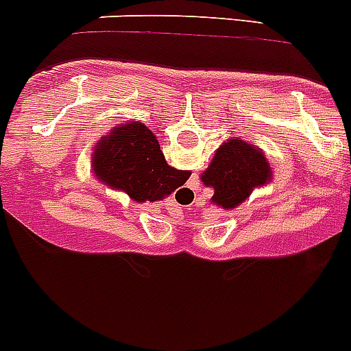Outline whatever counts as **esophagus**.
I'll return each instance as SVG.
<instances>
[{"instance_id": "34e87169", "label": "esophagus", "mask_w": 351, "mask_h": 351, "mask_svg": "<svg viewBox=\"0 0 351 351\" xmlns=\"http://www.w3.org/2000/svg\"><path fill=\"white\" fill-rule=\"evenodd\" d=\"M178 213H180V211H178ZM175 215H176V213H175Z\"/></svg>"}]
</instances>
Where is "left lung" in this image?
<instances>
[{
  "label": "left lung",
  "instance_id": "1",
  "mask_svg": "<svg viewBox=\"0 0 351 351\" xmlns=\"http://www.w3.org/2000/svg\"><path fill=\"white\" fill-rule=\"evenodd\" d=\"M271 180L273 171L264 152L239 138L220 145L201 175V182L213 189L211 203L223 210H234L254 189L264 187Z\"/></svg>",
  "mask_w": 351,
  "mask_h": 351
}]
</instances>
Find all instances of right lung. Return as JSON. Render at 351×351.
Here are the masks:
<instances>
[{
    "label": "right lung",
    "mask_w": 351,
    "mask_h": 351,
    "mask_svg": "<svg viewBox=\"0 0 351 351\" xmlns=\"http://www.w3.org/2000/svg\"><path fill=\"white\" fill-rule=\"evenodd\" d=\"M97 180L132 201H160L187 182V171L171 168L154 132L141 122L113 128L97 141L93 152Z\"/></svg>",
    "instance_id": "obj_1"
}]
</instances>
